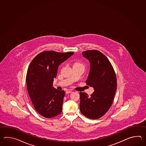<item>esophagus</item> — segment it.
<instances>
[{"mask_svg": "<svg viewBox=\"0 0 146 146\" xmlns=\"http://www.w3.org/2000/svg\"><path fill=\"white\" fill-rule=\"evenodd\" d=\"M72 91H70V90H67V91H66V93H67V94H69V93H72Z\"/></svg>", "mask_w": 146, "mask_h": 146, "instance_id": "esophagus-1", "label": "esophagus"}]
</instances>
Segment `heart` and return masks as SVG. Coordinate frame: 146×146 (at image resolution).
<instances>
[{"mask_svg":"<svg viewBox=\"0 0 146 146\" xmlns=\"http://www.w3.org/2000/svg\"><path fill=\"white\" fill-rule=\"evenodd\" d=\"M81 65V64H80V63H79V62H76V63L74 64V65Z\"/></svg>","mask_w":146,"mask_h":146,"instance_id":"b5f03b06","label":"heart"}]
</instances>
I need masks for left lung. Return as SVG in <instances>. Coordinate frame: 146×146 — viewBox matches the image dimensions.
I'll use <instances>...</instances> for the list:
<instances>
[{"instance_id":"left-lung-1","label":"left lung","mask_w":146,"mask_h":146,"mask_svg":"<svg viewBox=\"0 0 146 146\" xmlns=\"http://www.w3.org/2000/svg\"><path fill=\"white\" fill-rule=\"evenodd\" d=\"M82 56L90 63L86 82L94 92L90 96L80 92V110L87 118L96 119L104 115L112 106L117 89L116 76L109 59L99 50H86Z\"/></svg>"}]
</instances>
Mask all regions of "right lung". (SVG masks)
Wrapping results in <instances>:
<instances>
[{
    "label": "right lung",
    "mask_w": 146,
    "mask_h": 146,
    "mask_svg": "<svg viewBox=\"0 0 146 146\" xmlns=\"http://www.w3.org/2000/svg\"><path fill=\"white\" fill-rule=\"evenodd\" d=\"M74 54L45 51L37 55L28 68L26 82L28 93L34 109L46 118H52L62 112L64 91L53 87L59 65Z\"/></svg>",
    "instance_id": "add662e5"
}]
</instances>
